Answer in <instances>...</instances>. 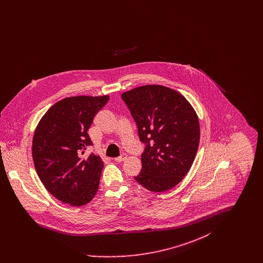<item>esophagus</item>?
Wrapping results in <instances>:
<instances>
[{"mask_svg": "<svg viewBox=\"0 0 263 263\" xmlns=\"http://www.w3.org/2000/svg\"><path fill=\"white\" fill-rule=\"evenodd\" d=\"M126 158H127V155H125V154H122L120 157L115 158V159H114V161H115L116 163H121V162L125 161Z\"/></svg>", "mask_w": 263, "mask_h": 263, "instance_id": "obj_1", "label": "esophagus"}]
</instances>
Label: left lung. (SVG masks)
<instances>
[{
  "instance_id": "1",
  "label": "left lung",
  "mask_w": 263,
  "mask_h": 263,
  "mask_svg": "<svg viewBox=\"0 0 263 263\" xmlns=\"http://www.w3.org/2000/svg\"><path fill=\"white\" fill-rule=\"evenodd\" d=\"M121 98L146 144L135 180L153 192L175 187L187 175L199 146L200 126L194 108L182 95L160 85L133 88Z\"/></svg>"
}]
</instances>
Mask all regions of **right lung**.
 I'll return each instance as SVG.
<instances>
[{"label": "right lung", "instance_id": "add662e5", "mask_svg": "<svg viewBox=\"0 0 263 263\" xmlns=\"http://www.w3.org/2000/svg\"><path fill=\"white\" fill-rule=\"evenodd\" d=\"M108 96H79L53 104L40 119L32 140L35 171L45 188L72 206L88 204L98 192L103 162L82 155L92 142L88 128Z\"/></svg>", "mask_w": 263, "mask_h": 263}]
</instances>
